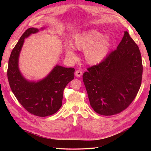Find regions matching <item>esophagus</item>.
<instances>
[{
	"label": "esophagus",
	"mask_w": 151,
	"mask_h": 151,
	"mask_svg": "<svg viewBox=\"0 0 151 151\" xmlns=\"http://www.w3.org/2000/svg\"><path fill=\"white\" fill-rule=\"evenodd\" d=\"M82 75H83V73H82L81 70H76L75 76H76V77H80V76H82Z\"/></svg>",
	"instance_id": "34e87169"
}]
</instances>
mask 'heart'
Returning a JSON list of instances; mask_svg holds the SVG:
<instances>
[{
  "mask_svg": "<svg viewBox=\"0 0 151 151\" xmlns=\"http://www.w3.org/2000/svg\"><path fill=\"white\" fill-rule=\"evenodd\" d=\"M74 45L78 50L85 51V58L89 65H96L102 62L108 55L111 48V39L109 35L102 36L96 30H92L76 36ZM66 56L70 59L76 58L73 48L70 45L65 47Z\"/></svg>",
  "mask_w": 151,
  "mask_h": 151,
  "instance_id": "obj_1",
  "label": "heart"
}]
</instances>
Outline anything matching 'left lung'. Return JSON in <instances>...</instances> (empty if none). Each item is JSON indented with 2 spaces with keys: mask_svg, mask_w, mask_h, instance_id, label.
Here are the masks:
<instances>
[{
  "mask_svg": "<svg viewBox=\"0 0 151 151\" xmlns=\"http://www.w3.org/2000/svg\"><path fill=\"white\" fill-rule=\"evenodd\" d=\"M87 70L83 79L92 108L101 115L118 114L133 101L141 85L139 47L125 31L116 49Z\"/></svg>",
  "mask_w": 151,
  "mask_h": 151,
  "instance_id": "1",
  "label": "left lung"
}]
</instances>
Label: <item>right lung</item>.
<instances>
[{
	"label": "right lung",
	"mask_w": 151,
	"mask_h": 151,
	"mask_svg": "<svg viewBox=\"0 0 151 151\" xmlns=\"http://www.w3.org/2000/svg\"><path fill=\"white\" fill-rule=\"evenodd\" d=\"M39 31L36 28H29L20 38L10 56L7 76L12 93L20 104L30 113L45 117L55 114L62 106L64 89L75 77V70L57 65L45 78L37 82L28 81L22 75L19 58L24 39Z\"/></svg>",
	"instance_id": "obj_1"
}]
</instances>
